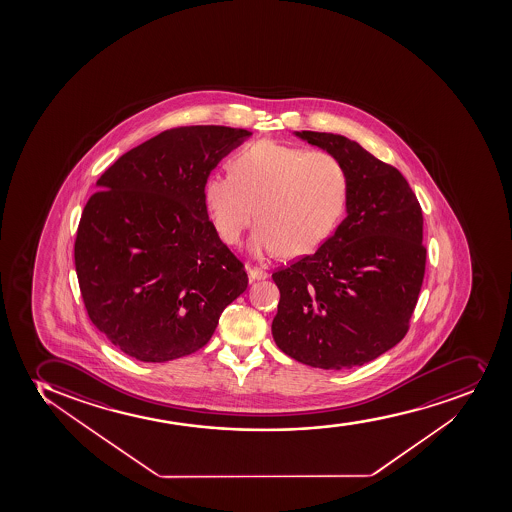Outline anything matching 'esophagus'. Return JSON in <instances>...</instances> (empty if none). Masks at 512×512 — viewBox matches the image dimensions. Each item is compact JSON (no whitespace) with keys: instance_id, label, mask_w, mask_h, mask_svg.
Wrapping results in <instances>:
<instances>
[{"instance_id":"1","label":"esophagus","mask_w":512,"mask_h":512,"mask_svg":"<svg viewBox=\"0 0 512 512\" xmlns=\"http://www.w3.org/2000/svg\"><path fill=\"white\" fill-rule=\"evenodd\" d=\"M248 277H250V281H262V279H267L269 274L259 267H248Z\"/></svg>"}]
</instances>
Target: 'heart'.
<instances>
[{"instance_id":"b5f03b06","label":"heart","mask_w":512,"mask_h":512,"mask_svg":"<svg viewBox=\"0 0 512 512\" xmlns=\"http://www.w3.org/2000/svg\"><path fill=\"white\" fill-rule=\"evenodd\" d=\"M231 174H211L203 201L228 245L242 242L257 215L255 255L311 253L330 237L347 209L350 176L336 155L275 142H255L231 157Z\"/></svg>"}]
</instances>
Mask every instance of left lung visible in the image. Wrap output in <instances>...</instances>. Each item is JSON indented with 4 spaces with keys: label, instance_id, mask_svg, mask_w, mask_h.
Masks as SVG:
<instances>
[{
    "label": "left lung",
    "instance_id": "left-lung-1",
    "mask_svg": "<svg viewBox=\"0 0 512 512\" xmlns=\"http://www.w3.org/2000/svg\"><path fill=\"white\" fill-rule=\"evenodd\" d=\"M347 167V218L313 253L272 274L275 345L297 362L343 370L372 362L409 330L426 267L423 211L396 167L350 138L296 132Z\"/></svg>",
    "mask_w": 512,
    "mask_h": 512
}]
</instances>
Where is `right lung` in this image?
Segmentation results:
<instances>
[{
  "mask_svg": "<svg viewBox=\"0 0 512 512\" xmlns=\"http://www.w3.org/2000/svg\"><path fill=\"white\" fill-rule=\"evenodd\" d=\"M250 135L171 128L121 155L96 182L74 264L89 319L121 352L142 362L198 352L247 289L242 262L209 221L203 186Z\"/></svg>",
  "mask_w": 512,
  "mask_h": 512,
  "instance_id": "obj_1",
  "label": "right lung"
}]
</instances>
